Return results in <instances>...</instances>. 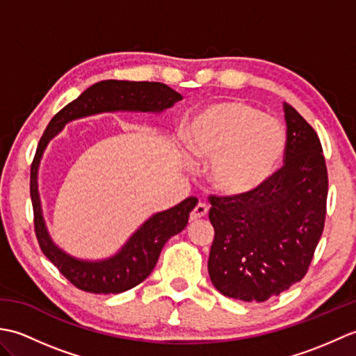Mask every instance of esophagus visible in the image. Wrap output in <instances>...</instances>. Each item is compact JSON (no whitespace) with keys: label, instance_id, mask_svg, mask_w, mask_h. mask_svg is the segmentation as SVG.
Returning a JSON list of instances; mask_svg holds the SVG:
<instances>
[{"label":"esophagus","instance_id":"34e87169","mask_svg":"<svg viewBox=\"0 0 356 356\" xmlns=\"http://www.w3.org/2000/svg\"><path fill=\"white\" fill-rule=\"evenodd\" d=\"M207 214H208V207L205 205V203H199V205L191 211L190 220H191V222H195V220H199V218L205 217Z\"/></svg>","mask_w":356,"mask_h":356}]
</instances>
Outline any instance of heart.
Returning <instances> with one entry per match:
<instances>
[{
	"label": "heart",
	"mask_w": 356,
	"mask_h": 356,
	"mask_svg": "<svg viewBox=\"0 0 356 356\" xmlns=\"http://www.w3.org/2000/svg\"><path fill=\"white\" fill-rule=\"evenodd\" d=\"M185 139L193 156L211 161L214 190L231 197L259 191L286 147V133L277 119L232 99L203 107L191 119Z\"/></svg>",
	"instance_id": "obj_1"
}]
</instances>
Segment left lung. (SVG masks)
I'll return each instance as SVG.
<instances>
[{
    "label": "left lung",
    "instance_id": "left-lung-1",
    "mask_svg": "<svg viewBox=\"0 0 356 356\" xmlns=\"http://www.w3.org/2000/svg\"><path fill=\"white\" fill-rule=\"evenodd\" d=\"M284 165L259 191L211 195L214 241L208 272L216 289L241 301H266L306 275L324 229L327 168L318 136L283 104Z\"/></svg>",
    "mask_w": 356,
    "mask_h": 356
}]
</instances>
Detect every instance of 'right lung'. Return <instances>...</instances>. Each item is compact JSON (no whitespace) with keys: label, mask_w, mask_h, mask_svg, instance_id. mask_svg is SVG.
Wrapping results in <instances>:
<instances>
[{"label":"right lung","mask_w":356,"mask_h":356,"mask_svg":"<svg viewBox=\"0 0 356 356\" xmlns=\"http://www.w3.org/2000/svg\"><path fill=\"white\" fill-rule=\"evenodd\" d=\"M180 99H182L180 93L174 92L162 82L101 81L56 113L45 128L30 168V197L33 205L35 232L44 255L78 289L92 293H120L142 283L154 269L166 241L185 229L190 213L197 205V199L188 197L176 207L151 216L127 240V243L108 259H76L63 251L51 240L44 222L40 191H38V170L45 148L58 133H61L65 124L74 119L99 115L105 111L161 113L172 107Z\"/></svg>","instance_id":"1"}]
</instances>
